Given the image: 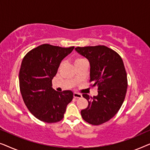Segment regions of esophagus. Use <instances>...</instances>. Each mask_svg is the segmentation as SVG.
Masks as SVG:
<instances>
[{"instance_id": "1", "label": "esophagus", "mask_w": 150, "mask_h": 150, "mask_svg": "<svg viewBox=\"0 0 150 150\" xmlns=\"http://www.w3.org/2000/svg\"><path fill=\"white\" fill-rule=\"evenodd\" d=\"M74 98H82V95L81 93H74Z\"/></svg>"}]
</instances>
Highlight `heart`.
<instances>
[{
	"label": "heart",
	"instance_id": "heart-1",
	"mask_svg": "<svg viewBox=\"0 0 150 150\" xmlns=\"http://www.w3.org/2000/svg\"><path fill=\"white\" fill-rule=\"evenodd\" d=\"M85 61V59H84L83 58H81V57H77V58L75 59L74 63H79V62H82V61Z\"/></svg>",
	"mask_w": 150,
	"mask_h": 150
}]
</instances>
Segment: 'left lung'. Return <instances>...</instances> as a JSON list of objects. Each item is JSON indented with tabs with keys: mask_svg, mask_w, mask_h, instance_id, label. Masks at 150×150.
Instances as JSON below:
<instances>
[{
	"mask_svg": "<svg viewBox=\"0 0 150 150\" xmlns=\"http://www.w3.org/2000/svg\"><path fill=\"white\" fill-rule=\"evenodd\" d=\"M75 50L89 61L90 83L97 86L98 96L83 94L88 106L81 110L82 117L92 125H100L115 115L126 96L128 81L122 59L105 46L77 47Z\"/></svg>",
	"mask_w": 150,
	"mask_h": 150,
	"instance_id": "1",
	"label": "left lung"
}]
</instances>
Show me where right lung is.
Returning <instances> with one entry per match:
<instances>
[{
  "mask_svg": "<svg viewBox=\"0 0 150 150\" xmlns=\"http://www.w3.org/2000/svg\"><path fill=\"white\" fill-rule=\"evenodd\" d=\"M74 48L42 44L28 52L22 61L20 92L28 110L40 121L50 124L61 121L73 99L70 90L58 92L52 89V80L61 61Z\"/></svg>",
  "mask_w": 150,
  "mask_h": 150,
  "instance_id": "1",
  "label": "right lung"
}]
</instances>
